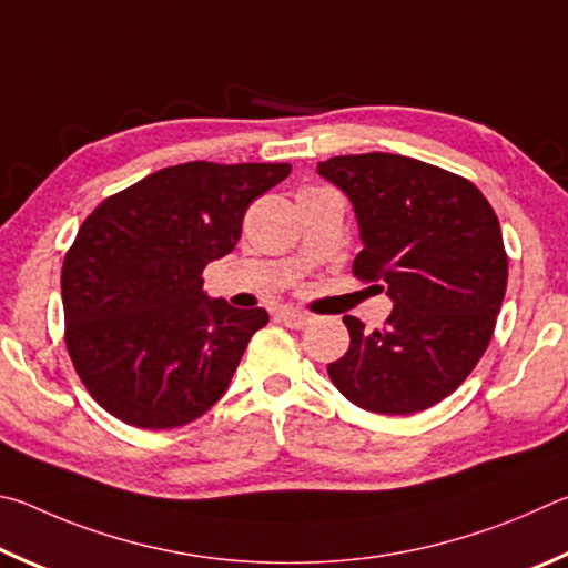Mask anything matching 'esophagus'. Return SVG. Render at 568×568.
I'll return each instance as SVG.
<instances>
[{"instance_id": "esophagus-1", "label": "esophagus", "mask_w": 568, "mask_h": 568, "mask_svg": "<svg viewBox=\"0 0 568 568\" xmlns=\"http://www.w3.org/2000/svg\"><path fill=\"white\" fill-rule=\"evenodd\" d=\"M276 316H278V322L290 326V329H304L306 324H312V316H310V314H304V312L284 310V312H278Z\"/></svg>"}]
</instances>
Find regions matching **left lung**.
<instances>
[{
	"label": "left lung",
	"mask_w": 568,
	"mask_h": 568,
	"mask_svg": "<svg viewBox=\"0 0 568 568\" xmlns=\"http://www.w3.org/2000/svg\"><path fill=\"white\" fill-rule=\"evenodd\" d=\"M316 172L354 206L364 244L354 274L394 302L384 329L344 316L352 344L329 379L366 412L429 409L491 342L509 276L499 219L469 179L412 156H332Z\"/></svg>",
	"instance_id": "left-lung-1"
}]
</instances>
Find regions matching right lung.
Returning <instances> with one entry per match:
<instances>
[{"label": "right lung", "mask_w": 568, "mask_h": 568, "mask_svg": "<svg viewBox=\"0 0 568 568\" xmlns=\"http://www.w3.org/2000/svg\"><path fill=\"white\" fill-rule=\"evenodd\" d=\"M292 164L186 162L104 199L62 266L67 349L94 402L174 429L222 399L264 310L209 300L202 272L242 236L248 204Z\"/></svg>", "instance_id": "1"}]
</instances>
